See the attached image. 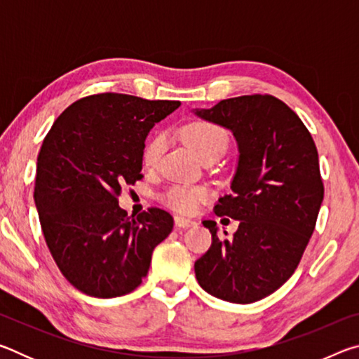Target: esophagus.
I'll list each match as a JSON object with an SVG mask.
<instances>
[{
    "label": "esophagus",
    "instance_id": "esophagus-1",
    "mask_svg": "<svg viewBox=\"0 0 359 359\" xmlns=\"http://www.w3.org/2000/svg\"><path fill=\"white\" fill-rule=\"evenodd\" d=\"M174 222H175V226H177V228H190V226H194V224H196V222H194V220H190V218H185V217H180V215H175Z\"/></svg>",
    "mask_w": 359,
    "mask_h": 359
}]
</instances>
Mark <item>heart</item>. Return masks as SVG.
<instances>
[{"label": "heart", "instance_id": "1", "mask_svg": "<svg viewBox=\"0 0 359 359\" xmlns=\"http://www.w3.org/2000/svg\"><path fill=\"white\" fill-rule=\"evenodd\" d=\"M182 135L203 161L218 160L224 155L229 144L228 133L212 121H191L182 130ZM165 147L166 139L163 133L150 136L142 150L144 165L155 168L160 163ZM208 198L209 190L203 185H171L161 194V203L180 214H193Z\"/></svg>", "mask_w": 359, "mask_h": 359}]
</instances>
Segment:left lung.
<instances>
[{"label":"left lung","instance_id":"left-lung-1","mask_svg":"<svg viewBox=\"0 0 359 359\" xmlns=\"http://www.w3.org/2000/svg\"><path fill=\"white\" fill-rule=\"evenodd\" d=\"M196 114L233 131L241 155L233 193L214 208L239 228L222 241L217 223L203 222L212 245L194 274L223 301H259L293 276L315 229L325 194L317 147L296 112L272 95L223 100Z\"/></svg>","mask_w":359,"mask_h":359}]
</instances>
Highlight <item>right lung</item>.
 I'll return each instance as SVG.
<instances>
[{
  "label": "right lung",
  "mask_w": 359,
  "mask_h": 359,
  "mask_svg": "<svg viewBox=\"0 0 359 359\" xmlns=\"http://www.w3.org/2000/svg\"><path fill=\"white\" fill-rule=\"evenodd\" d=\"M180 101L121 93L72 102L47 133L38 155L34 203L53 259L82 293L117 297L147 276L154 248L174 218L160 208L137 217L120 209L121 187L144 175V141Z\"/></svg>",
  "instance_id": "right-lung-1"
}]
</instances>
